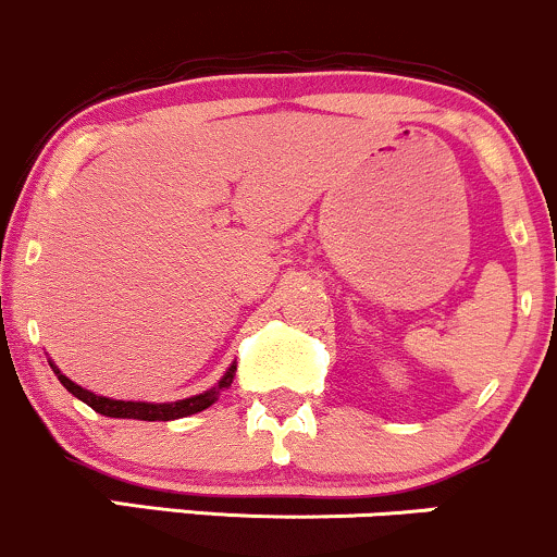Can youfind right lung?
I'll list each match as a JSON object with an SVG mask.
<instances>
[{
	"label": "right lung",
	"instance_id": "obj_1",
	"mask_svg": "<svg viewBox=\"0 0 557 557\" xmlns=\"http://www.w3.org/2000/svg\"><path fill=\"white\" fill-rule=\"evenodd\" d=\"M49 366H52V371L58 373L60 384L65 386L73 397H78L81 403L89 405L91 410H97V413H102L108 418H136V421H176V418L195 416V413H199V410L210 408L223 389H228L231 381H234V373H236V366H231L228 371L223 373V379L218 381V386L202 392V395L178 399V403H131V399L126 403V399H110V397L94 395V392L84 389V386L73 384L65 373H60V368L54 366V362H49Z\"/></svg>",
	"mask_w": 557,
	"mask_h": 557
}]
</instances>
